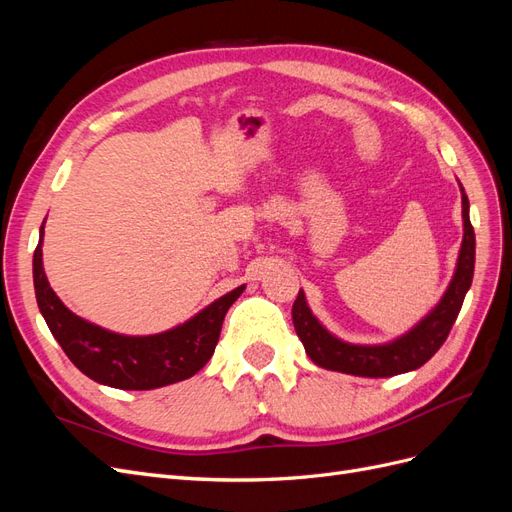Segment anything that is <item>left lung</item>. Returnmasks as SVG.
<instances>
[{
    "mask_svg": "<svg viewBox=\"0 0 512 512\" xmlns=\"http://www.w3.org/2000/svg\"><path fill=\"white\" fill-rule=\"evenodd\" d=\"M463 205H468L466 198H463ZM463 215H466V237H463L461 256L457 262V273L455 280L451 282V288L446 290L444 299L436 309H433V314H429L414 331H410L406 337L397 339L393 344L363 348L337 342V339H333L316 322L312 312H309L305 297L301 294V297L294 301L292 320L309 359L320 367L371 378L395 376L399 371L421 367L429 356L442 346L472 284L474 239L468 222V209H463Z\"/></svg>",
    "mask_w": 512,
    "mask_h": 512,
    "instance_id": "1",
    "label": "left lung"
}]
</instances>
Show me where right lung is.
I'll use <instances>...</instances> for the list:
<instances>
[{
  "instance_id": "1",
  "label": "right lung",
  "mask_w": 512,
  "mask_h": 512,
  "mask_svg": "<svg viewBox=\"0 0 512 512\" xmlns=\"http://www.w3.org/2000/svg\"><path fill=\"white\" fill-rule=\"evenodd\" d=\"M34 280L40 312L61 348L87 376L119 389H156L194 376L218 346L228 307L243 288L224 294L183 327L156 337H123L102 331L70 314L57 301L42 271L40 247L34 252Z\"/></svg>"
}]
</instances>
